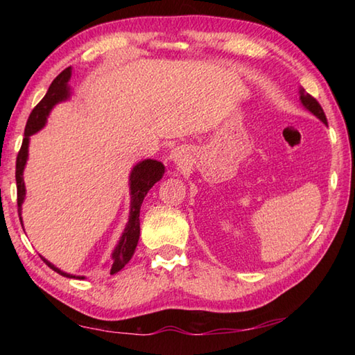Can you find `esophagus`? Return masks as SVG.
<instances>
[{"label":"esophagus","mask_w":355,"mask_h":355,"mask_svg":"<svg viewBox=\"0 0 355 355\" xmlns=\"http://www.w3.org/2000/svg\"><path fill=\"white\" fill-rule=\"evenodd\" d=\"M169 158H171V162H173L175 164H182V163L184 162V158H186L184 150H182L180 148L172 149V153H171Z\"/></svg>","instance_id":"34e87169"}]
</instances>
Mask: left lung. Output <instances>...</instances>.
Here are the masks:
<instances>
[{"instance_id": "obj_1", "label": "left lung", "mask_w": 355, "mask_h": 355, "mask_svg": "<svg viewBox=\"0 0 355 355\" xmlns=\"http://www.w3.org/2000/svg\"><path fill=\"white\" fill-rule=\"evenodd\" d=\"M299 94H300V102H302V105L304 107L310 111V112H313V114L318 117V119H320L323 123H328L327 122V116H325V112H323V110H322V107H320V103L314 99L313 96H310L308 93H305V89H302L300 88V92H299Z\"/></svg>"}]
</instances>
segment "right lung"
<instances>
[{
  "instance_id": "obj_1",
  "label": "right lung",
  "mask_w": 355,
  "mask_h": 355,
  "mask_svg": "<svg viewBox=\"0 0 355 355\" xmlns=\"http://www.w3.org/2000/svg\"><path fill=\"white\" fill-rule=\"evenodd\" d=\"M71 78V67L65 69L61 74H58L56 79L51 82V85L49 87L47 94L44 96V99L36 105L33 108L32 114H30L26 130H24V139H22V145L17 157V172H15V177H17V192H18V212H19V220L22 225V218H21V206L24 202L26 198V186H24V178H22V173H24V168L27 163V157H28V140L30 135L36 134L40 130H42L45 122H47V117L50 114L51 108L55 107L56 103L64 102L70 97V87H69V80ZM164 173V166L162 162L157 160H143L137 163L131 171L130 175V191H131V210H130V218H128V224L120 236L119 243L112 252V261H111V270L110 273L114 275L117 271L122 270L130 259L132 258V254L135 252V247H137L139 243V236H140V207L141 202L145 200L146 193L149 192L150 187H153L157 182H160L162 177ZM42 258V256H41ZM42 261L47 263V266L55 270L56 273L65 277H79L84 279V276H73L65 273V271L59 270L58 267L53 266L51 262H49L45 258Z\"/></svg>"
}]
</instances>
